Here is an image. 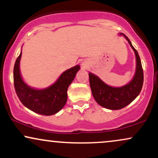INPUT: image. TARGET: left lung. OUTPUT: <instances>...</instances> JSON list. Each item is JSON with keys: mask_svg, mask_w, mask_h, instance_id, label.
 Listing matches in <instances>:
<instances>
[{"mask_svg": "<svg viewBox=\"0 0 158 158\" xmlns=\"http://www.w3.org/2000/svg\"><path fill=\"white\" fill-rule=\"evenodd\" d=\"M120 35H123L128 40L136 56V72L132 81L126 86L115 88L106 85L93 74H89L91 90L94 100L100 106L112 110L123 109L131 103L140 94L143 83V70L138 52L127 36Z\"/></svg>", "mask_w": 158, "mask_h": 158, "instance_id": "obj_1", "label": "left lung"}]
</instances>
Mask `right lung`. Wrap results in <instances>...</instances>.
Here are the masks:
<instances>
[{
  "label": "right lung",
  "instance_id": "obj_1",
  "mask_svg": "<svg viewBox=\"0 0 158 158\" xmlns=\"http://www.w3.org/2000/svg\"><path fill=\"white\" fill-rule=\"evenodd\" d=\"M22 52L15 61L13 71L14 86L16 94L23 104L35 113L52 115L58 112L67 101V89L80 69V66L65 71L57 81L45 89L37 90L28 86L20 74V60Z\"/></svg>",
  "mask_w": 158,
  "mask_h": 158
}]
</instances>
